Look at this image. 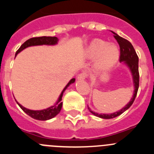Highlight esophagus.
I'll list each match as a JSON object with an SVG mask.
<instances>
[{"instance_id": "1", "label": "esophagus", "mask_w": 154, "mask_h": 154, "mask_svg": "<svg viewBox=\"0 0 154 154\" xmlns=\"http://www.w3.org/2000/svg\"><path fill=\"white\" fill-rule=\"evenodd\" d=\"M86 78H87V74L85 72L80 73V74L78 75L79 80H83V79H85Z\"/></svg>"}]
</instances>
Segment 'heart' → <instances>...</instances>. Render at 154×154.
<instances>
[{"mask_svg":"<svg viewBox=\"0 0 154 154\" xmlns=\"http://www.w3.org/2000/svg\"><path fill=\"white\" fill-rule=\"evenodd\" d=\"M90 58L100 56L98 68L106 69L112 66L119 57V51L115 45H109L108 42L101 39H96L90 44L88 49Z\"/></svg>","mask_w":154,"mask_h":154,"instance_id":"obj_1","label":"heart"}]
</instances>
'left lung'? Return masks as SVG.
I'll list each match as a JSON object with an SVG mask.
<instances>
[{"label":"left lung","mask_w":154,"mask_h":154,"mask_svg":"<svg viewBox=\"0 0 154 154\" xmlns=\"http://www.w3.org/2000/svg\"><path fill=\"white\" fill-rule=\"evenodd\" d=\"M114 38L117 41L119 44V48H120V55H119V62H125V63L129 66L130 69L131 70V72L133 74V83L135 86V90H134V94H133V98L131 99L130 102L126 105L124 108L116 112H114L112 114H99L90 111L92 114L98 116V117L103 118V119H112L118 116L121 115L123 112H125L126 109L130 108L133 103L134 100L137 96V92H138L139 85H140V74H139V58L136 52L135 49L133 46L130 42L126 39L123 38L122 37L119 36L117 34L114 33Z\"/></svg>","instance_id":"1"}]
</instances>
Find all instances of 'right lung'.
<instances>
[{
	"label": "right lung",
	"mask_w": 154,
	"mask_h": 154,
	"mask_svg": "<svg viewBox=\"0 0 154 154\" xmlns=\"http://www.w3.org/2000/svg\"><path fill=\"white\" fill-rule=\"evenodd\" d=\"M58 39L56 37L42 36L31 38L27 40L26 42L21 45V47L19 48L18 50L16 51L15 56L20 52V51H21L23 49L29 47V46L42 45H55L58 42ZM74 82L75 79H71L70 82H69V83L67 84V85L65 87V89H63V91H62V93H61L60 96H59V99H58L56 104H55V106H53L50 107V108L46 109L36 110V111H35V110H30L23 107L22 106H21V104H19L18 103H17L25 113L28 114V116H30L33 118V119H38V120H47V119H51V118L55 117V116L58 115V114L60 112L61 109H62V103H61V100H62V95H63L64 91L66 89V88H67L70 84L73 83Z\"/></svg>",
	"instance_id": "add662e5"
}]
</instances>
